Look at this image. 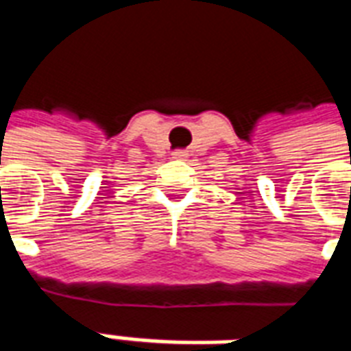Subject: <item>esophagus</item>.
Here are the masks:
<instances>
[{"instance_id":"34e87169","label":"esophagus","mask_w":351,"mask_h":351,"mask_svg":"<svg viewBox=\"0 0 351 351\" xmlns=\"http://www.w3.org/2000/svg\"><path fill=\"white\" fill-rule=\"evenodd\" d=\"M187 156H189V153H187V151H175V153H173V158L175 160H186Z\"/></svg>"}]
</instances>
